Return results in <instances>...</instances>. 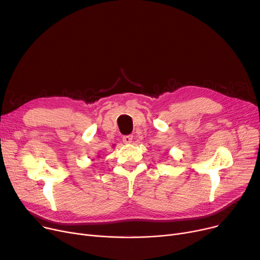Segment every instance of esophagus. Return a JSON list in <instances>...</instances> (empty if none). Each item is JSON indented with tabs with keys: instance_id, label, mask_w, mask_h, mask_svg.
<instances>
[{
	"instance_id": "34e87169",
	"label": "esophagus",
	"mask_w": 260,
	"mask_h": 260,
	"mask_svg": "<svg viewBox=\"0 0 260 260\" xmlns=\"http://www.w3.org/2000/svg\"><path fill=\"white\" fill-rule=\"evenodd\" d=\"M123 143H125V144H131L132 142H133V136H131V135H128V136H124V137H123Z\"/></svg>"
}]
</instances>
